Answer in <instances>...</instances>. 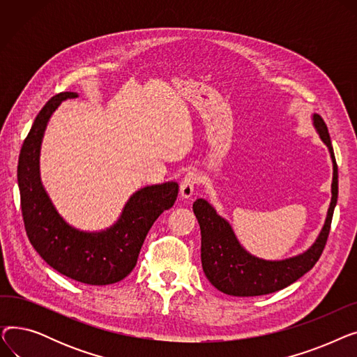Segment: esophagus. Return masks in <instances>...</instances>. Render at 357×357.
Returning <instances> with one entry per match:
<instances>
[{"instance_id":"34e87169","label":"esophagus","mask_w":357,"mask_h":357,"mask_svg":"<svg viewBox=\"0 0 357 357\" xmlns=\"http://www.w3.org/2000/svg\"><path fill=\"white\" fill-rule=\"evenodd\" d=\"M199 182V176L197 172H188L186 174L179 185V195L182 198H191L194 195L195 191V186Z\"/></svg>"}]
</instances>
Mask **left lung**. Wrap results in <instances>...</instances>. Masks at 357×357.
<instances>
[{
  "instance_id": "obj_1",
  "label": "left lung",
  "mask_w": 357,
  "mask_h": 357,
  "mask_svg": "<svg viewBox=\"0 0 357 357\" xmlns=\"http://www.w3.org/2000/svg\"><path fill=\"white\" fill-rule=\"evenodd\" d=\"M312 126L327 146L333 162L331 201L320 234L312 245L292 257L266 260L249 253L240 245L231 224L217 214L213 205L198 198L192 210L201 229V261L205 276L221 292L233 296H257L276 292L294 284L320 259L330 233V224L339 195V174L330 135L324 120L312 114Z\"/></svg>"
}]
</instances>
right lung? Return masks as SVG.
Here are the masks:
<instances>
[{
    "instance_id": "add662e5",
    "label": "right lung",
    "mask_w": 357,
    "mask_h": 357,
    "mask_svg": "<svg viewBox=\"0 0 357 357\" xmlns=\"http://www.w3.org/2000/svg\"><path fill=\"white\" fill-rule=\"evenodd\" d=\"M70 98H78V92L52 97L23 143L17 179L24 227L34 250L54 271L88 285L116 284L135 269L150 227L175 204L179 186L175 181L143 186L128 198L119 220L104 230L84 231L70 226L56 210L40 178V149L47 123Z\"/></svg>"
}]
</instances>
